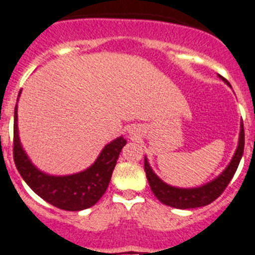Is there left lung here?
<instances>
[{"instance_id": "left-lung-1", "label": "left lung", "mask_w": 255, "mask_h": 255, "mask_svg": "<svg viewBox=\"0 0 255 255\" xmlns=\"http://www.w3.org/2000/svg\"><path fill=\"white\" fill-rule=\"evenodd\" d=\"M219 77L223 81H226L222 76H219ZM244 144H245V135H244V125L241 123L239 145H237V149L235 152L231 162L228 164V166L226 167L225 171L219 177H217L209 183L204 184V186L197 187V188H178V187L169 186L153 173V170L149 166L148 161L144 157V171L152 192L157 197L158 201H161L167 206H171V208L193 209L209 205L210 202L218 199L219 196L223 193V191L226 190L228 183L231 182L232 177H234L237 170V166L240 164L241 157H243Z\"/></svg>"}]
</instances>
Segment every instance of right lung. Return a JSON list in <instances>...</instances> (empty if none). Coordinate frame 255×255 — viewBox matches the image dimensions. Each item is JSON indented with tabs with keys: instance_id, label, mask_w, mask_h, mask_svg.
Wrapping results in <instances>:
<instances>
[{
	"instance_id": "1",
	"label": "right lung",
	"mask_w": 255,
	"mask_h": 255,
	"mask_svg": "<svg viewBox=\"0 0 255 255\" xmlns=\"http://www.w3.org/2000/svg\"><path fill=\"white\" fill-rule=\"evenodd\" d=\"M126 144L123 136L107 144L99 157L89 169L81 173L54 177L40 171L29 161L19 140L18 113H14V162L25 183L55 208L67 212H78L95 205L110 184L120 152Z\"/></svg>"
}]
</instances>
